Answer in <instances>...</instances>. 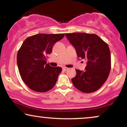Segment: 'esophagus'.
I'll use <instances>...</instances> for the list:
<instances>
[{
    "label": "esophagus",
    "mask_w": 127,
    "mask_h": 127,
    "mask_svg": "<svg viewBox=\"0 0 127 127\" xmlns=\"http://www.w3.org/2000/svg\"><path fill=\"white\" fill-rule=\"evenodd\" d=\"M67 69H68V68L65 67H63V70H64V71H66Z\"/></svg>",
    "instance_id": "esophagus-1"
}]
</instances>
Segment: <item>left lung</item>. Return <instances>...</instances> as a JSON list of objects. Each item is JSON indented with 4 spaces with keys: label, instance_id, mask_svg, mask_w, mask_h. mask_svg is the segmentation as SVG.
Segmentation results:
<instances>
[{
    "label": "left lung",
    "instance_id": "1",
    "mask_svg": "<svg viewBox=\"0 0 127 127\" xmlns=\"http://www.w3.org/2000/svg\"><path fill=\"white\" fill-rule=\"evenodd\" d=\"M75 47L78 57L87 60L85 70L76 69L72 79L74 86L85 93L98 90L108 78L111 68V57L108 45L95 34L72 33L65 34Z\"/></svg>",
    "mask_w": 127,
    "mask_h": 127
}]
</instances>
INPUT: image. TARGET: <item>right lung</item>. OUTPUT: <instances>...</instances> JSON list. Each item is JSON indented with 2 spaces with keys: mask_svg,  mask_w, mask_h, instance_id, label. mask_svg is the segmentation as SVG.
<instances>
[{
  "mask_svg": "<svg viewBox=\"0 0 127 127\" xmlns=\"http://www.w3.org/2000/svg\"><path fill=\"white\" fill-rule=\"evenodd\" d=\"M64 34L40 33L27 37L23 43L17 54V64L22 80L29 88L44 93L54 87L62 68L51 66L46 57Z\"/></svg>",
  "mask_w": 127,
  "mask_h": 127,
  "instance_id": "obj_1",
  "label": "right lung"
}]
</instances>
